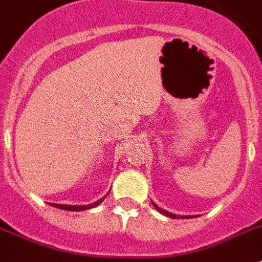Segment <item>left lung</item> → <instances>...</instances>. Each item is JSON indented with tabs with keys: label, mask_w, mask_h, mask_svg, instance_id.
I'll return each mask as SVG.
<instances>
[{
	"label": "left lung",
	"mask_w": 262,
	"mask_h": 262,
	"mask_svg": "<svg viewBox=\"0 0 262 262\" xmlns=\"http://www.w3.org/2000/svg\"><path fill=\"white\" fill-rule=\"evenodd\" d=\"M154 207H156V208L159 211V212L163 213V215H166V216H169V217H172V219H188V217H191V216H181V215L178 216V215H174V213H171V212H167V211L162 210V208H159V207L157 206V204H154ZM192 217H194V216H192Z\"/></svg>",
	"instance_id": "obj_1"
}]
</instances>
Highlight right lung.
Here are the masks:
<instances>
[{
  "label": "right lung",
  "instance_id": "right-lung-1",
  "mask_svg": "<svg viewBox=\"0 0 262 262\" xmlns=\"http://www.w3.org/2000/svg\"><path fill=\"white\" fill-rule=\"evenodd\" d=\"M105 198V196H104ZM103 199H100L97 200V202H95V203L92 204H87V206H67V204H55V203H52L51 206L56 207V208H60V210H67V211H84V210H90V208H93V207H96L99 206L101 202L104 200Z\"/></svg>",
  "mask_w": 262,
  "mask_h": 262
}]
</instances>
